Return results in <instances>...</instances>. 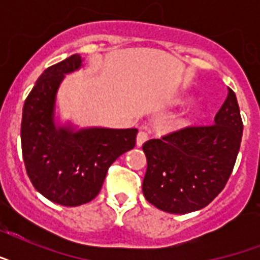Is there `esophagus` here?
I'll list each match as a JSON object with an SVG mask.
<instances>
[{"label":"esophagus","mask_w":260,"mask_h":260,"mask_svg":"<svg viewBox=\"0 0 260 260\" xmlns=\"http://www.w3.org/2000/svg\"><path fill=\"white\" fill-rule=\"evenodd\" d=\"M147 140H148V134H147L146 131H139L138 138H136V144H138V147L143 146Z\"/></svg>","instance_id":"34e87169"}]
</instances>
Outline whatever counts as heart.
Masks as SVG:
<instances>
[{"instance_id": "b5f03b06", "label": "heart", "mask_w": 260, "mask_h": 260, "mask_svg": "<svg viewBox=\"0 0 260 260\" xmlns=\"http://www.w3.org/2000/svg\"><path fill=\"white\" fill-rule=\"evenodd\" d=\"M202 112L198 108H191V109L187 110V113L185 116V120L182 121V124H187V122H191L194 120H197V118L201 117Z\"/></svg>"}]
</instances>
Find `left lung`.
<instances>
[{"label":"left lung","instance_id":"obj_1","mask_svg":"<svg viewBox=\"0 0 260 260\" xmlns=\"http://www.w3.org/2000/svg\"><path fill=\"white\" fill-rule=\"evenodd\" d=\"M243 121L234 90L209 125H187L143 144L147 171L143 194L169 213L209 205L230 179L242 143Z\"/></svg>","mask_w":260,"mask_h":260}]
</instances>
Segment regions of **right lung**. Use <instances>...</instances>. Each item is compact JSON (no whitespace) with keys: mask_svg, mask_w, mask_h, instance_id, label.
<instances>
[{"mask_svg":"<svg viewBox=\"0 0 260 260\" xmlns=\"http://www.w3.org/2000/svg\"><path fill=\"white\" fill-rule=\"evenodd\" d=\"M81 62L79 55H71L46 69L22 108L21 150L26 174L39 193L63 206L83 205L97 197L110 165L134 148L138 135L135 128L73 132L55 126L59 85Z\"/></svg>","mask_w":260,"mask_h":260,"instance_id":"obj_1","label":"right lung"}]
</instances>
